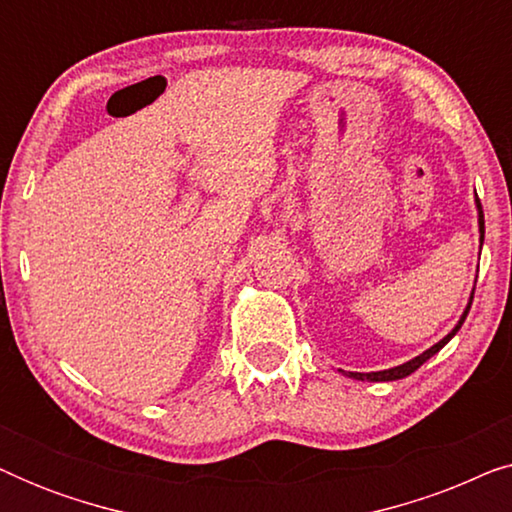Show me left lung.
<instances>
[{"label":"left lung","mask_w":512,"mask_h":512,"mask_svg":"<svg viewBox=\"0 0 512 512\" xmlns=\"http://www.w3.org/2000/svg\"><path fill=\"white\" fill-rule=\"evenodd\" d=\"M478 202V214H480V219H478V223H480V240H485V214H482V205H480V198L475 200ZM471 303H473V296H471ZM471 303H468V307H466V312H464V317L459 319V324L452 328V333H447L443 340L438 342V345H433L431 349H426L424 354H419V356H415V359L412 361H408V363H403V366H396V368H389V370H380V373H345V375H349V377H354V380H368V382H391V380H401V377H408V375H412L415 373V370L422 366L424 361H429L433 354H438L440 349H443L447 342H450L454 335H457V331L461 328V324H464L466 321V314H468V310H471Z\"/></svg>","instance_id":"8db88e82"}]
</instances>
